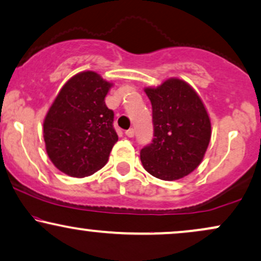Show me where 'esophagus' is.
Returning a JSON list of instances; mask_svg holds the SVG:
<instances>
[{
    "instance_id": "1",
    "label": "esophagus",
    "mask_w": 261,
    "mask_h": 261,
    "mask_svg": "<svg viewBox=\"0 0 261 261\" xmlns=\"http://www.w3.org/2000/svg\"><path fill=\"white\" fill-rule=\"evenodd\" d=\"M125 135H126L127 137H134L135 130H134V128H128V130L125 131Z\"/></svg>"
}]
</instances>
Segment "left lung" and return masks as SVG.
<instances>
[{
    "instance_id": "obj_1",
    "label": "left lung",
    "mask_w": 261,
    "mask_h": 261,
    "mask_svg": "<svg viewBox=\"0 0 261 261\" xmlns=\"http://www.w3.org/2000/svg\"><path fill=\"white\" fill-rule=\"evenodd\" d=\"M144 92L152 103L154 139L141 149L143 168L165 181L187 176L202 163L212 137V122L202 98L177 77L146 87Z\"/></svg>"
}]
</instances>
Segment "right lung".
<instances>
[{
    "instance_id": "add662e5",
    "label": "right lung",
    "mask_w": 261,
    "mask_h": 261,
    "mask_svg": "<svg viewBox=\"0 0 261 261\" xmlns=\"http://www.w3.org/2000/svg\"><path fill=\"white\" fill-rule=\"evenodd\" d=\"M112 86L95 71H81L64 84L47 112L43 120L47 155L69 176H90L108 162L118 141L114 113L105 102Z\"/></svg>"
}]
</instances>
